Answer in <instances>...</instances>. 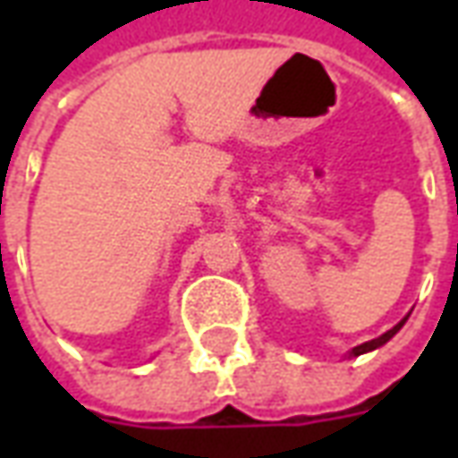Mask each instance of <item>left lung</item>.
Instances as JSON below:
<instances>
[{"label":"left lung","mask_w":458,"mask_h":458,"mask_svg":"<svg viewBox=\"0 0 458 458\" xmlns=\"http://www.w3.org/2000/svg\"><path fill=\"white\" fill-rule=\"evenodd\" d=\"M404 321H407V317H404L403 321H400V324H394V327L390 328V331H385L383 336L373 338V341H365V344H360V345H355V348H351V351H348V358H355V355L370 353V351H375V348H380V345H385V344H387V341H390V338L394 336V334H397V331H400V328L404 327Z\"/></svg>","instance_id":"left-lung-1"}]
</instances>
